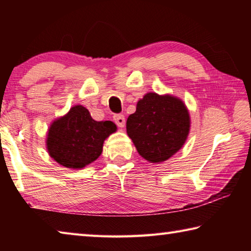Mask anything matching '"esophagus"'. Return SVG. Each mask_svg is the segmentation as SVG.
Wrapping results in <instances>:
<instances>
[{
	"label": "esophagus",
	"instance_id": "34e87169",
	"mask_svg": "<svg viewBox=\"0 0 251 251\" xmlns=\"http://www.w3.org/2000/svg\"><path fill=\"white\" fill-rule=\"evenodd\" d=\"M113 120L116 123V125L118 127H124V125H125L124 115H122V114H115V115L113 116Z\"/></svg>",
	"mask_w": 251,
	"mask_h": 251
}]
</instances>
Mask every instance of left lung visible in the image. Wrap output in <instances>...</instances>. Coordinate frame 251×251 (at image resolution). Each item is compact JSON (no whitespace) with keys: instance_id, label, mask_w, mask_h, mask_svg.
I'll list each match as a JSON object with an SVG mask.
<instances>
[{"instance_id":"left-lung-1","label":"left lung","mask_w":251,"mask_h":251,"mask_svg":"<svg viewBox=\"0 0 251 251\" xmlns=\"http://www.w3.org/2000/svg\"><path fill=\"white\" fill-rule=\"evenodd\" d=\"M185 104L174 96L148 93L126 122L127 135L139 155L151 163L167 160L180 150L189 133Z\"/></svg>"}]
</instances>
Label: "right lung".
I'll list each match as a JSON object with an SVG mask.
<instances>
[{
	"mask_svg": "<svg viewBox=\"0 0 251 251\" xmlns=\"http://www.w3.org/2000/svg\"><path fill=\"white\" fill-rule=\"evenodd\" d=\"M115 130L113 122H96L86 108L76 105L50 125L49 154L67 168H83L99 158L104 141Z\"/></svg>",
	"mask_w": 251,
	"mask_h": 251,
	"instance_id": "right-lung-1",
	"label": "right lung"
}]
</instances>
